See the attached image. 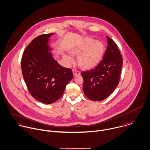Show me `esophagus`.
I'll list each match as a JSON object with an SVG mask.
<instances>
[{
    "mask_svg": "<svg viewBox=\"0 0 150 150\" xmlns=\"http://www.w3.org/2000/svg\"><path fill=\"white\" fill-rule=\"evenodd\" d=\"M73 73L74 76H78V75H80V71H79L78 70H76V69L73 70Z\"/></svg>",
    "mask_w": 150,
    "mask_h": 150,
    "instance_id": "34e87169",
    "label": "esophagus"
}]
</instances>
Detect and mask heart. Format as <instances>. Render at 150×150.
Instances as JSON below:
<instances>
[{
    "mask_svg": "<svg viewBox=\"0 0 150 150\" xmlns=\"http://www.w3.org/2000/svg\"><path fill=\"white\" fill-rule=\"evenodd\" d=\"M70 53L77 57L78 65L84 70H91L98 65L105 53V45L100 41H96L90 37H86L77 45L70 48ZM63 58L67 64H72L73 59L64 54Z\"/></svg>",
    "mask_w": 150,
    "mask_h": 150,
    "instance_id": "heart-1",
    "label": "heart"
}]
</instances>
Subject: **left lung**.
<instances>
[{
  "mask_svg": "<svg viewBox=\"0 0 150 150\" xmlns=\"http://www.w3.org/2000/svg\"><path fill=\"white\" fill-rule=\"evenodd\" d=\"M107 41L106 50L98 65L92 70L81 72L84 93L92 100L106 98L119 83L122 56L115 42L108 36Z\"/></svg>",
  "mask_w": 150,
  "mask_h": 150,
  "instance_id": "1",
  "label": "left lung"
}]
</instances>
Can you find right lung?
Segmentation results:
<instances>
[{"label":"right lung","mask_w":150,"mask_h":150,"mask_svg":"<svg viewBox=\"0 0 150 150\" xmlns=\"http://www.w3.org/2000/svg\"><path fill=\"white\" fill-rule=\"evenodd\" d=\"M53 34H42L34 38L24 50L21 63L30 94L45 104L59 100L73 77L72 70L60 65L49 52V38Z\"/></svg>","instance_id":"1"}]
</instances>
